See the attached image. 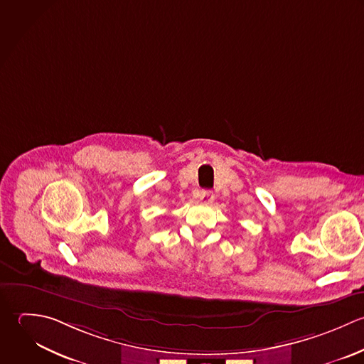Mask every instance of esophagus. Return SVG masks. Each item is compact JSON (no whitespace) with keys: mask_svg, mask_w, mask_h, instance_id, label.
<instances>
[{"mask_svg":"<svg viewBox=\"0 0 364 364\" xmlns=\"http://www.w3.org/2000/svg\"><path fill=\"white\" fill-rule=\"evenodd\" d=\"M213 200H214V194L211 191H208V190L201 191V194H200V201L201 203L210 204V203H213Z\"/></svg>","mask_w":364,"mask_h":364,"instance_id":"34e87169","label":"esophagus"}]
</instances>
